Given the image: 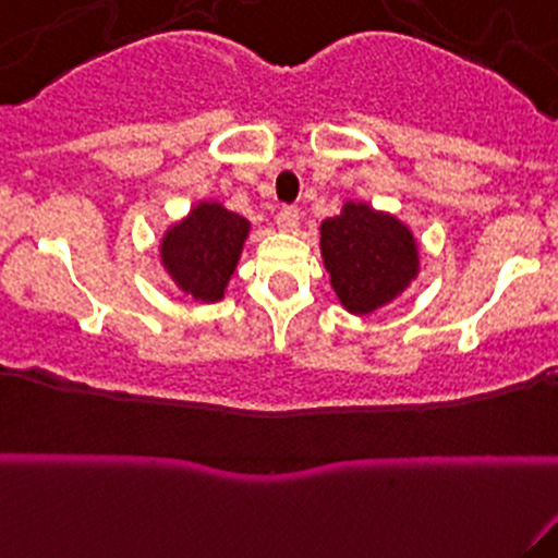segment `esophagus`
Returning a JSON list of instances; mask_svg holds the SVG:
<instances>
[{"instance_id":"obj_1","label":"esophagus","mask_w":558,"mask_h":558,"mask_svg":"<svg viewBox=\"0 0 558 558\" xmlns=\"http://www.w3.org/2000/svg\"><path fill=\"white\" fill-rule=\"evenodd\" d=\"M299 226V209L296 207H283L278 213V228L283 230V233H291V230H296Z\"/></svg>"}]
</instances>
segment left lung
<instances>
[{"label":"left lung","instance_id":"obj_1","mask_svg":"<svg viewBox=\"0 0 558 558\" xmlns=\"http://www.w3.org/2000/svg\"><path fill=\"white\" fill-rule=\"evenodd\" d=\"M319 254L338 301L356 317L393 304L420 275V243L412 228L354 198L323 220Z\"/></svg>","mask_w":558,"mask_h":558}]
</instances>
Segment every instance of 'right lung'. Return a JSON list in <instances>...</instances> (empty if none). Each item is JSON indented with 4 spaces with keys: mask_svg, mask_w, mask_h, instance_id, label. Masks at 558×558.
I'll return each instance as SVG.
<instances>
[{
    "mask_svg": "<svg viewBox=\"0 0 558 558\" xmlns=\"http://www.w3.org/2000/svg\"><path fill=\"white\" fill-rule=\"evenodd\" d=\"M252 222L220 202L204 198L168 226L159 239V265L185 296L202 304L226 299Z\"/></svg>",
    "mask_w": 558,
    "mask_h": 558,
    "instance_id": "right-lung-1",
    "label": "right lung"
}]
</instances>
